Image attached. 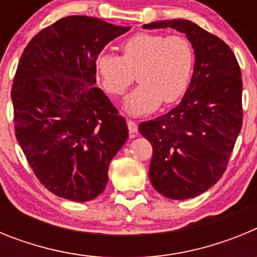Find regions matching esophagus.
<instances>
[{
  "instance_id": "34e87169",
  "label": "esophagus",
  "mask_w": 257,
  "mask_h": 257,
  "mask_svg": "<svg viewBox=\"0 0 257 257\" xmlns=\"http://www.w3.org/2000/svg\"><path fill=\"white\" fill-rule=\"evenodd\" d=\"M127 127H128V133H130L131 138H135V135L138 134V124L133 119H128L127 121Z\"/></svg>"
}]
</instances>
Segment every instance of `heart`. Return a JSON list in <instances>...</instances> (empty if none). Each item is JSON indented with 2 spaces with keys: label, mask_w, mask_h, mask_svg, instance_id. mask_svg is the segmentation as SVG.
<instances>
[{
  "label": "heart",
  "mask_w": 257,
  "mask_h": 257,
  "mask_svg": "<svg viewBox=\"0 0 257 257\" xmlns=\"http://www.w3.org/2000/svg\"><path fill=\"white\" fill-rule=\"evenodd\" d=\"M122 55L101 51L95 58V72L110 96H121L135 81L140 85L127 96L124 108L135 115L180 100L189 87L194 51L188 38L140 32L124 40Z\"/></svg>",
  "instance_id": "1"
}]
</instances>
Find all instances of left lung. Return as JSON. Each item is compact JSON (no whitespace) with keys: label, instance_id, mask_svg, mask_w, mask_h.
<instances>
[{"label":"left lung","instance_id":"obj_1","mask_svg":"<svg viewBox=\"0 0 257 257\" xmlns=\"http://www.w3.org/2000/svg\"><path fill=\"white\" fill-rule=\"evenodd\" d=\"M143 28L183 32L196 54L183 100L169 113L139 124L153 148L149 179L154 189L171 199L193 198L225 172L242 128L239 64L224 41L190 20H162Z\"/></svg>","mask_w":257,"mask_h":257}]
</instances>
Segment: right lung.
<instances>
[{
  "label": "right lung",
  "instance_id": "right-lung-1",
  "mask_svg": "<svg viewBox=\"0 0 257 257\" xmlns=\"http://www.w3.org/2000/svg\"><path fill=\"white\" fill-rule=\"evenodd\" d=\"M127 31L72 15L38 32L22 54L11 88L15 136L41 184L61 198L103 193L128 138L124 118L95 86V58Z\"/></svg>",
  "mask_w": 257,
  "mask_h": 257
}]
</instances>
